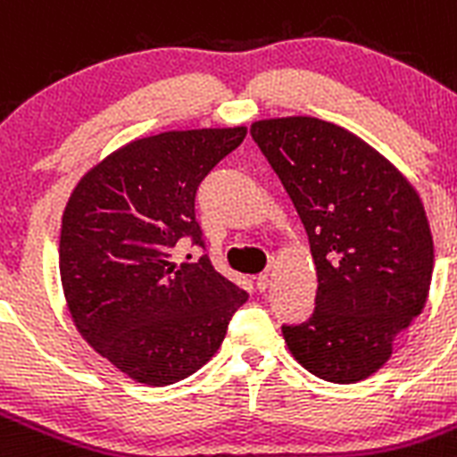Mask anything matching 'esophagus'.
Returning a JSON list of instances; mask_svg holds the SVG:
<instances>
[{
    "mask_svg": "<svg viewBox=\"0 0 457 457\" xmlns=\"http://www.w3.org/2000/svg\"><path fill=\"white\" fill-rule=\"evenodd\" d=\"M256 287L261 292H265L267 287H270V274H267V271H265V274L258 276V278H256Z\"/></svg>",
    "mask_w": 457,
    "mask_h": 457,
    "instance_id": "34e87169",
    "label": "esophagus"
}]
</instances>
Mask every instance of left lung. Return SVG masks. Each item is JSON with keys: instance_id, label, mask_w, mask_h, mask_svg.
I'll return each mask as SVG.
<instances>
[{"instance_id": "8db88e82", "label": "left lung", "mask_w": 457, "mask_h": 457, "mask_svg": "<svg viewBox=\"0 0 457 457\" xmlns=\"http://www.w3.org/2000/svg\"><path fill=\"white\" fill-rule=\"evenodd\" d=\"M251 137L290 195L317 270L312 315L280 326L287 349L330 383L367 378L428 296L433 237L420 195L370 145L317 117L253 122Z\"/></svg>"}]
</instances>
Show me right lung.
<instances>
[{
    "mask_svg": "<svg viewBox=\"0 0 457 457\" xmlns=\"http://www.w3.org/2000/svg\"><path fill=\"white\" fill-rule=\"evenodd\" d=\"M245 136L236 127L142 137L92 167L67 201V308L87 345L137 383L161 387L201 370L246 301L206 253L174 262L183 240L206 249L196 190Z\"/></svg>",
    "mask_w": 457,
    "mask_h": 457,
    "instance_id": "right-lung-1",
    "label": "right lung"
}]
</instances>
